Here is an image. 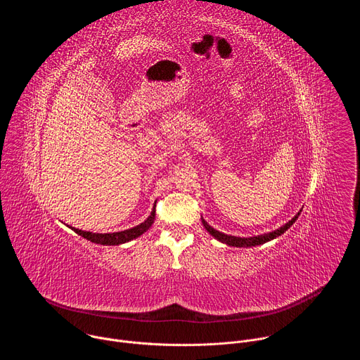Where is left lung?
I'll return each instance as SVG.
<instances>
[{
	"instance_id": "obj_1",
	"label": "left lung",
	"mask_w": 360,
	"mask_h": 360,
	"mask_svg": "<svg viewBox=\"0 0 360 360\" xmlns=\"http://www.w3.org/2000/svg\"><path fill=\"white\" fill-rule=\"evenodd\" d=\"M297 217H299V214H297L296 217H293L288 224H285L283 226H281V228H278V229H275V231H272V232L262 233V235H255V236H246V238H243V236H235V235H226V233H224V232L217 231L214 226H211L203 218H200V219H202V224H203L205 229H207V231H208L215 239H218L219 242L226 243V245H229V246H236V248H252V246H256V245L266 243V242H269V240H272V239L281 236L282 233H285V232L295 224V221L297 219Z\"/></svg>"
}]
</instances>
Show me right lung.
Wrapping results in <instances>:
<instances>
[{
  "instance_id": "add662e5",
  "label": "right lung",
  "mask_w": 360,
  "mask_h": 360,
  "mask_svg": "<svg viewBox=\"0 0 360 360\" xmlns=\"http://www.w3.org/2000/svg\"><path fill=\"white\" fill-rule=\"evenodd\" d=\"M157 203V202H155ZM155 207L157 205H153L152 208V212L150 215L139 225L131 228V229H127V231H121V232H112V233H95V232H88V231H82V229H77V228H72L70 226L75 233L81 235L82 238L94 242V243H98V245H121V243H127L138 236H141L142 233H145L153 224V221H155ZM68 226V225H67Z\"/></svg>"
}]
</instances>
